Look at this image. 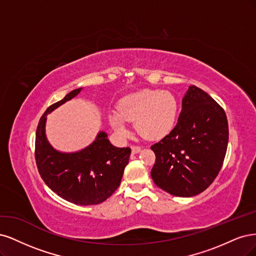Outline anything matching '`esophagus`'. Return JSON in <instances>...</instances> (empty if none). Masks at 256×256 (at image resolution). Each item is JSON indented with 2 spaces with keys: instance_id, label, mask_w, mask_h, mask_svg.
Masks as SVG:
<instances>
[{
  "instance_id": "esophagus-1",
  "label": "esophagus",
  "mask_w": 256,
  "mask_h": 256,
  "mask_svg": "<svg viewBox=\"0 0 256 256\" xmlns=\"http://www.w3.org/2000/svg\"><path fill=\"white\" fill-rule=\"evenodd\" d=\"M130 149H132V153H133V154H137V153L142 151V148L138 146H132Z\"/></svg>"
}]
</instances>
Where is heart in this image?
<instances>
[{
  "label": "heart",
  "instance_id": "obj_1",
  "mask_svg": "<svg viewBox=\"0 0 256 256\" xmlns=\"http://www.w3.org/2000/svg\"><path fill=\"white\" fill-rule=\"evenodd\" d=\"M178 112L176 98L171 92L144 89L121 98L118 112H112L108 120L121 136L128 134V122H136V130L144 138L160 140L174 128Z\"/></svg>",
  "mask_w": 256,
  "mask_h": 256
}]
</instances>
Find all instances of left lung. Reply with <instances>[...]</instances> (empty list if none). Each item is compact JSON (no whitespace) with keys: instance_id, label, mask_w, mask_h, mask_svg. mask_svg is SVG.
<instances>
[{"instance_id":"1","label":"left lung","mask_w":256,"mask_h":256,"mask_svg":"<svg viewBox=\"0 0 256 256\" xmlns=\"http://www.w3.org/2000/svg\"><path fill=\"white\" fill-rule=\"evenodd\" d=\"M228 142L224 108L202 89L189 86L176 126L151 146L154 183L176 196L201 194L216 178Z\"/></svg>"}]
</instances>
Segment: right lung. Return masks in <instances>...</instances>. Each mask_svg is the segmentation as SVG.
<instances>
[{
    "mask_svg": "<svg viewBox=\"0 0 256 256\" xmlns=\"http://www.w3.org/2000/svg\"><path fill=\"white\" fill-rule=\"evenodd\" d=\"M82 89L72 90L41 116L36 130L35 158L41 178L55 194L74 204L94 205L104 202L119 187L130 149L112 146L105 132H98L92 144L73 153L57 151L48 142V114L76 96Z\"/></svg>",
    "mask_w": 256,
    "mask_h": 256,
    "instance_id": "1",
    "label": "right lung"
}]
</instances>
